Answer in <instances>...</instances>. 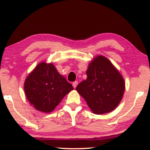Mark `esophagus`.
Masks as SVG:
<instances>
[{
	"mask_svg": "<svg viewBox=\"0 0 150 150\" xmlns=\"http://www.w3.org/2000/svg\"><path fill=\"white\" fill-rule=\"evenodd\" d=\"M77 85H78V81H74V83H72V85H73L74 88H76V87Z\"/></svg>",
	"mask_w": 150,
	"mask_h": 150,
	"instance_id": "34e87169",
	"label": "esophagus"
}]
</instances>
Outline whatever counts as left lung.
I'll return each instance as SVG.
<instances>
[{
	"label": "left lung",
	"instance_id": "left-lung-1",
	"mask_svg": "<svg viewBox=\"0 0 150 150\" xmlns=\"http://www.w3.org/2000/svg\"><path fill=\"white\" fill-rule=\"evenodd\" d=\"M87 78L76 90L85 100L94 114L111 112L120 103L125 91V82L117 69L105 57L98 55L89 64Z\"/></svg>",
	"mask_w": 150,
	"mask_h": 150
}]
</instances>
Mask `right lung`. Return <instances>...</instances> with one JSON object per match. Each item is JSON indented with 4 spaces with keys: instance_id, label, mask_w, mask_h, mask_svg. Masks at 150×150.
I'll return each instance as SVG.
<instances>
[{
    "instance_id": "obj_1",
    "label": "right lung",
    "mask_w": 150,
    "mask_h": 150,
    "mask_svg": "<svg viewBox=\"0 0 150 150\" xmlns=\"http://www.w3.org/2000/svg\"><path fill=\"white\" fill-rule=\"evenodd\" d=\"M24 89L26 98L36 110L50 112L74 88L52 63L42 61L26 77Z\"/></svg>"
}]
</instances>
